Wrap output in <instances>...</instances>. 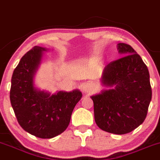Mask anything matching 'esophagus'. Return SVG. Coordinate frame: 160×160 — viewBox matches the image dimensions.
Segmentation results:
<instances>
[{
	"label": "esophagus",
	"mask_w": 160,
	"mask_h": 160,
	"mask_svg": "<svg viewBox=\"0 0 160 160\" xmlns=\"http://www.w3.org/2000/svg\"><path fill=\"white\" fill-rule=\"evenodd\" d=\"M82 91L86 93H91L94 91V86L91 83L86 82L82 85Z\"/></svg>",
	"instance_id": "obj_1"
}]
</instances>
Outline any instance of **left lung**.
<instances>
[{
  "label": "left lung",
  "mask_w": 160,
  "mask_h": 160,
  "mask_svg": "<svg viewBox=\"0 0 160 160\" xmlns=\"http://www.w3.org/2000/svg\"><path fill=\"white\" fill-rule=\"evenodd\" d=\"M118 50L124 57L109 63L102 74V83L110 88L91 98L98 128L122 135L145 121L152 90L149 72L141 57L128 44H118Z\"/></svg>",
  "instance_id": "obj_1"
}]
</instances>
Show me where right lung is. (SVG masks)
Wrapping results in <instances>:
<instances>
[{
  "mask_svg": "<svg viewBox=\"0 0 160 160\" xmlns=\"http://www.w3.org/2000/svg\"><path fill=\"white\" fill-rule=\"evenodd\" d=\"M45 48L35 46L27 52L15 68L9 98L18 124L31 135L51 138L68 128L73 109L81 99L78 89L51 95L34 87L33 77Z\"/></svg>",
  "mask_w": 160,
  "mask_h": 160,
  "instance_id": "1",
  "label": "right lung"
}]
</instances>
